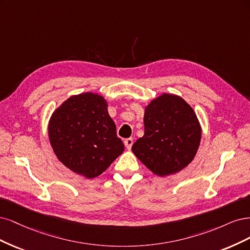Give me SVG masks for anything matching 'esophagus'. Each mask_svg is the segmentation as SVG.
Listing matches in <instances>:
<instances>
[{
	"label": "esophagus",
	"instance_id": "obj_1",
	"mask_svg": "<svg viewBox=\"0 0 250 250\" xmlns=\"http://www.w3.org/2000/svg\"><path fill=\"white\" fill-rule=\"evenodd\" d=\"M133 142H134L133 138H126V139L124 140L125 146V147H126L127 149H131V147H132V146H133Z\"/></svg>",
	"mask_w": 250,
	"mask_h": 250
}]
</instances>
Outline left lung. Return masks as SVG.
I'll return each mask as SVG.
<instances>
[{"mask_svg":"<svg viewBox=\"0 0 250 250\" xmlns=\"http://www.w3.org/2000/svg\"><path fill=\"white\" fill-rule=\"evenodd\" d=\"M144 135L132 146L135 156L160 176L173 174L194 159L201 128L194 111L178 95L164 93L146 108Z\"/></svg>","mask_w":250,"mask_h":250,"instance_id":"obj_1","label":"left lung"}]
</instances>
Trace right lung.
Listing matches in <instances>:
<instances>
[{
  "instance_id": "1",
  "label": "right lung",
  "mask_w": 250,
  "mask_h": 250,
  "mask_svg": "<svg viewBox=\"0 0 250 250\" xmlns=\"http://www.w3.org/2000/svg\"><path fill=\"white\" fill-rule=\"evenodd\" d=\"M107 107L102 95H74L54 112L49 124L56 156L87 179L103 173L125 149Z\"/></svg>"
}]
</instances>
